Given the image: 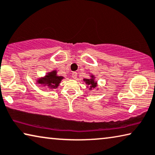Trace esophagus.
<instances>
[{
  "label": "esophagus",
  "mask_w": 155,
  "mask_h": 155,
  "mask_svg": "<svg viewBox=\"0 0 155 155\" xmlns=\"http://www.w3.org/2000/svg\"><path fill=\"white\" fill-rule=\"evenodd\" d=\"M77 75H78L77 72H73L72 73V78L73 79H76V78H77Z\"/></svg>",
  "instance_id": "obj_1"
}]
</instances>
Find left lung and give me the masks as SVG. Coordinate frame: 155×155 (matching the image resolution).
Listing matches in <instances>:
<instances>
[{
  "label": "left lung",
  "instance_id": "left-lung-1",
  "mask_svg": "<svg viewBox=\"0 0 155 155\" xmlns=\"http://www.w3.org/2000/svg\"><path fill=\"white\" fill-rule=\"evenodd\" d=\"M91 77H92L91 79H85L84 80V82H86V84L87 85H89L90 86V89H91L92 88H94V87H96V82L94 81V76H91Z\"/></svg>",
  "mask_w": 155,
  "mask_h": 155
}]
</instances>
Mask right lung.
I'll return each mask as SVG.
<instances>
[{
    "instance_id": "obj_1",
    "label": "right lung",
    "mask_w": 155,
    "mask_h": 155,
    "mask_svg": "<svg viewBox=\"0 0 155 155\" xmlns=\"http://www.w3.org/2000/svg\"><path fill=\"white\" fill-rule=\"evenodd\" d=\"M63 78H64L62 76L57 75L56 71H54L52 72L48 73L44 78L39 80L38 82V84L48 85L50 88H57Z\"/></svg>"
}]
</instances>
